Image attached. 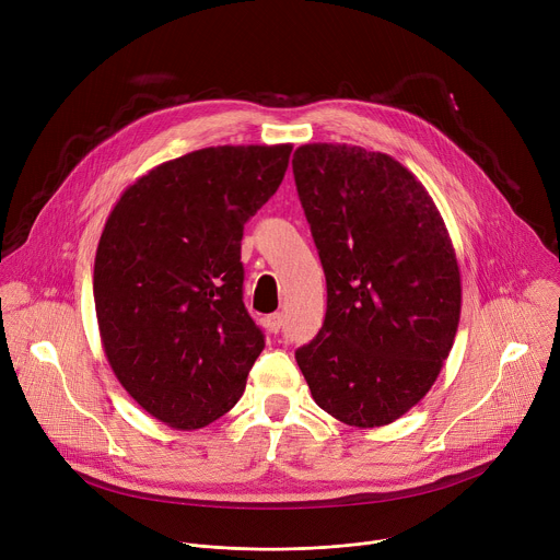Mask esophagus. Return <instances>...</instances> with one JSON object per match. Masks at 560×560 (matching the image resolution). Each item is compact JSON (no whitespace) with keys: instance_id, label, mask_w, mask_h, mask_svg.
<instances>
[{"instance_id":"34e87169","label":"esophagus","mask_w":560,"mask_h":560,"mask_svg":"<svg viewBox=\"0 0 560 560\" xmlns=\"http://www.w3.org/2000/svg\"><path fill=\"white\" fill-rule=\"evenodd\" d=\"M266 324H268V330L277 335V332L283 328V314H281V312H277V314H270Z\"/></svg>"}]
</instances>
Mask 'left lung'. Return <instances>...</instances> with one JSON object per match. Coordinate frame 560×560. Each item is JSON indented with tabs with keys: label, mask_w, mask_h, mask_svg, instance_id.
I'll use <instances>...</instances> for the list:
<instances>
[{
	"label": "left lung",
	"mask_w": 560,
	"mask_h": 560,
	"mask_svg": "<svg viewBox=\"0 0 560 560\" xmlns=\"http://www.w3.org/2000/svg\"><path fill=\"white\" fill-rule=\"evenodd\" d=\"M292 173L328 283L326 322L294 359L318 408L387 425L430 392L454 346L452 238L423 184L385 152L305 143Z\"/></svg>",
	"instance_id": "8db88e82"
}]
</instances>
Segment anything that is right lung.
Masks as SVG:
<instances>
[{
  "label": "right lung",
  "mask_w": 560,
  "mask_h": 560,
  "mask_svg": "<svg viewBox=\"0 0 560 560\" xmlns=\"http://www.w3.org/2000/svg\"><path fill=\"white\" fill-rule=\"evenodd\" d=\"M292 145H217L124 190L95 257L106 359L135 401L199 430L242 398L264 350L244 305V225L277 192Z\"/></svg>",
  "instance_id": "add662e5"
}]
</instances>
